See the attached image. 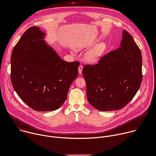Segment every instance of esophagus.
<instances>
[{"mask_svg":"<svg viewBox=\"0 0 156 156\" xmlns=\"http://www.w3.org/2000/svg\"><path fill=\"white\" fill-rule=\"evenodd\" d=\"M82 70H83V66L81 65H80L78 67V72L80 74L82 73Z\"/></svg>","mask_w":156,"mask_h":156,"instance_id":"34e87169","label":"esophagus"}]
</instances>
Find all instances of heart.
I'll return each mask as SVG.
<instances>
[{
    "mask_svg": "<svg viewBox=\"0 0 156 156\" xmlns=\"http://www.w3.org/2000/svg\"><path fill=\"white\" fill-rule=\"evenodd\" d=\"M105 48V44L104 42L99 43L96 46H94L90 51H88L85 55L86 60L89 62H97Z\"/></svg>",
    "mask_w": 156,
    "mask_h": 156,
    "instance_id": "1",
    "label": "heart"
}]
</instances>
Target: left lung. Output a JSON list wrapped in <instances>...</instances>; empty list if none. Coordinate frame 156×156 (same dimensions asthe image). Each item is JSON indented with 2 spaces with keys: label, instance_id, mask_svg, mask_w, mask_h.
<instances>
[{
  "label": "left lung",
  "instance_id": "obj_1",
  "mask_svg": "<svg viewBox=\"0 0 156 156\" xmlns=\"http://www.w3.org/2000/svg\"><path fill=\"white\" fill-rule=\"evenodd\" d=\"M90 104L97 110H119L134 98L141 86V52L130 34L123 31L120 47L82 70Z\"/></svg>",
  "mask_w": 156,
  "mask_h": 156
}]
</instances>
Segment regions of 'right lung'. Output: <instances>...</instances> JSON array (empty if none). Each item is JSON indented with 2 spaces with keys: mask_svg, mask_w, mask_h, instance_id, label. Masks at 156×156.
<instances>
[{
  "mask_svg": "<svg viewBox=\"0 0 156 156\" xmlns=\"http://www.w3.org/2000/svg\"><path fill=\"white\" fill-rule=\"evenodd\" d=\"M39 27L28 28L11 55V81L25 104L37 111H53L66 101L78 75V62H67L42 40Z\"/></svg>",
  "mask_w": 156,
  "mask_h": 156,
  "instance_id": "add662e5",
  "label": "right lung"
}]
</instances>
